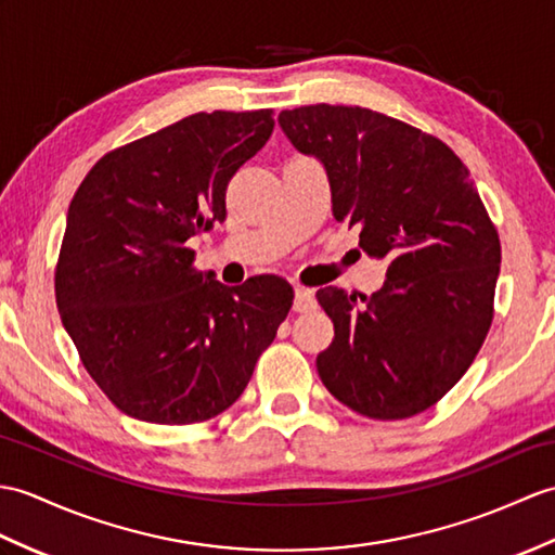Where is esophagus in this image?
Instances as JSON below:
<instances>
[{
    "label": "esophagus",
    "instance_id": "34e87169",
    "mask_svg": "<svg viewBox=\"0 0 555 555\" xmlns=\"http://www.w3.org/2000/svg\"><path fill=\"white\" fill-rule=\"evenodd\" d=\"M317 307L314 293L309 288H295V300H293V309L295 312H312Z\"/></svg>",
    "mask_w": 555,
    "mask_h": 555
}]
</instances>
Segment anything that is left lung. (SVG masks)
<instances>
[{"label": "left lung", "instance_id": "1", "mask_svg": "<svg viewBox=\"0 0 555 555\" xmlns=\"http://www.w3.org/2000/svg\"><path fill=\"white\" fill-rule=\"evenodd\" d=\"M281 130L326 167L336 222L388 260L383 288L317 293L333 343L317 357L326 390L357 414H423L473 364L494 319L501 243L468 167L442 139L362 106L283 111Z\"/></svg>", "mask_w": 555, "mask_h": 555}]
</instances>
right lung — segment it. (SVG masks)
<instances>
[{"instance_id":"add662e5","label":"right lung","mask_w":555,"mask_h":555,"mask_svg":"<svg viewBox=\"0 0 555 555\" xmlns=\"http://www.w3.org/2000/svg\"><path fill=\"white\" fill-rule=\"evenodd\" d=\"M274 111L193 113L108 151L68 208L56 307L89 376L122 414L191 425L236 402L293 307L276 274L227 288L189 238L227 219V186Z\"/></svg>"}]
</instances>
